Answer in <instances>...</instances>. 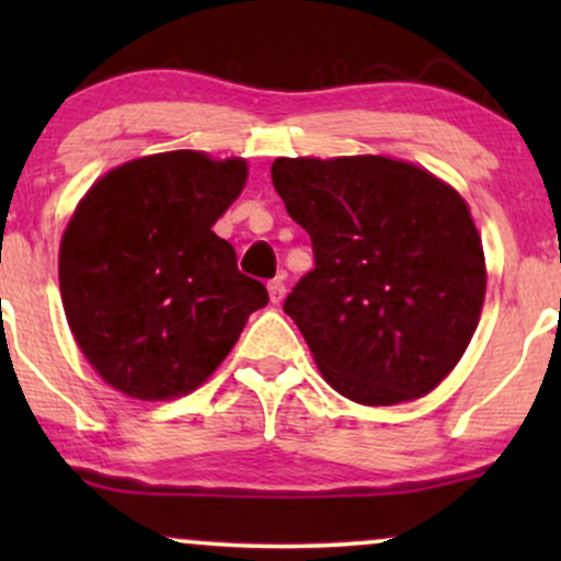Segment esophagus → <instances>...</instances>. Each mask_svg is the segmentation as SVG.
<instances>
[{"mask_svg": "<svg viewBox=\"0 0 561 561\" xmlns=\"http://www.w3.org/2000/svg\"><path fill=\"white\" fill-rule=\"evenodd\" d=\"M285 293H287V287H285V279H282V276H276V279L268 282V298H272V302L285 300Z\"/></svg>", "mask_w": 561, "mask_h": 561, "instance_id": "obj_1", "label": "esophagus"}]
</instances>
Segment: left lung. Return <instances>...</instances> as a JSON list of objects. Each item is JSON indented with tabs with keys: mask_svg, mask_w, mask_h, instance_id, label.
<instances>
[{
	"mask_svg": "<svg viewBox=\"0 0 561 561\" xmlns=\"http://www.w3.org/2000/svg\"><path fill=\"white\" fill-rule=\"evenodd\" d=\"M272 182L311 237L313 268L285 313L340 396L414 401L467 351L485 255L467 203L401 160L276 158Z\"/></svg>",
	"mask_w": 561,
	"mask_h": 561,
	"instance_id": "8db88e82",
	"label": "left lung"
}]
</instances>
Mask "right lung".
Instances as JSON below:
<instances>
[{
    "label": "right lung",
    "instance_id": "right-lung-1",
    "mask_svg": "<svg viewBox=\"0 0 561 561\" xmlns=\"http://www.w3.org/2000/svg\"><path fill=\"white\" fill-rule=\"evenodd\" d=\"M244 179V160L176 150L121 165L79 203L60 244L62 306L107 385L141 401L186 396L268 302L214 231Z\"/></svg>",
    "mask_w": 561,
    "mask_h": 561
}]
</instances>
